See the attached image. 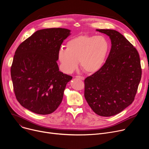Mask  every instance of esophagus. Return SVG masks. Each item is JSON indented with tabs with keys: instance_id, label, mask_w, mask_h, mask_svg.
<instances>
[{
	"instance_id": "obj_1",
	"label": "esophagus",
	"mask_w": 149,
	"mask_h": 149,
	"mask_svg": "<svg viewBox=\"0 0 149 149\" xmlns=\"http://www.w3.org/2000/svg\"><path fill=\"white\" fill-rule=\"evenodd\" d=\"M75 77L77 78V79L81 80H84V77H82V76H80V75H76Z\"/></svg>"
}]
</instances>
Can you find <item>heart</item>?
I'll use <instances>...</instances> for the list:
<instances>
[{"mask_svg": "<svg viewBox=\"0 0 149 149\" xmlns=\"http://www.w3.org/2000/svg\"><path fill=\"white\" fill-rule=\"evenodd\" d=\"M109 49V43L103 36H78L69 40L66 49H60L58 58L63 71L70 73L79 61L81 69L88 74L97 72L103 66Z\"/></svg>", "mask_w": 149, "mask_h": 149, "instance_id": "1", "label": "heart"}]
</instances>
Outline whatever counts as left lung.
I'll return each mask as SVG.
<instances>
[{
    "label": "left lung",
    "mask_w": 149,
    "mask_h": 149,
    "mask_svg": "<svg viewBox=\"0 0 149 149\" xmlns=\"http://www.w3.org/2000/svg\"><path fill=\"white\" fill-rule=\"evenodd\" d=\"M111 40V49L101 69L85 79L84 97L101 116L118 114L132 103L141 79L139 54L118 31L97 29Z\"/></svg>",
    "instance_id": "1"
}]
</instances>
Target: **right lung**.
I'll use <instances>...</instances> for the list:
<instances>
[{"mask_svg":"<svg viewBox=\"0 0 149 149\" xmlns=\"http://www.w3.org/2000/svg\"><path fill=\"white\" fill-rule=\"evenodd\" d=\"M70 30L54 28L37 31L18 46L11 67L13 89L19 103L37 114L58 108L72 76L59 71L58 52Z\"/></svg>","mask_w":149,"mask_h":149,"instance_id":"obj_1","label":"right lung"}]
</instances>
